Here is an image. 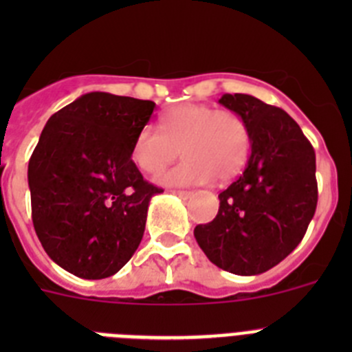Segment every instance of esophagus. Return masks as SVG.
<instances>
[{
  "instance_id": "obj_1",
  "label": "esophagus",
  "mask_w": 352,
  "mask_h": 352,
  "mask_svg": "<svg viewBox=\"0 0 352 352\" xmlns=\"http://www.w3.org/2000/svg\"><path fill=\"white\" fill-rule=\"evenodd\" d=\"M173 192H174V194H176V195H179V197H183V199L190 197V195H192L190 190H173Z\"/></svg>"
}]
</instances>
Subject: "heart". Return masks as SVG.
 <instances>
[{
    "mask_svg": "<svg viewBox=\"0 0 352 352\" xmlns=\"http://www.w3.org/2000/svg\"><path fill=\"white\" fill-rule=\"evenodd\" d=\"M250 129L234 111L204 104H182L162 116V129L146 125L135 135L133 164L142 173H160L185 155V160L162 173L158 183L167 186L203 185L217 179L227 183L245 167L250 155Z\"/></svg>",
    "mask_w": 352,
    "mask_h": 352,
    "instance_id": "heart-1",
    "label": "heart"
}]
</instances>
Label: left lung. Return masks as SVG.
Instances as JSON below:
<instances>
[{"label":"left lung","mask_w":352,"mask_h":352,"mask_svg":"<svg viewBox=\"0 0 352 352\" xmlns=\"http://www.w3.org/2000/svg\"><path fill=\"white\" fill-rule=\"evenodd\" d=\"M247 121L252 153L220 192L219 213L194 236L208 259L234 275H259L284 261L316 213V151L284 109L243 93L220 98Z\"/></svg>","instance_id":"obj_1"}]
</instances>
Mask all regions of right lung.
I'll return each instance as SVG.
<instances>
[{"label": "right lung", "instance_id": "right-lung-1", "mask_svg": "<svg viewBox=\"0 0 352 352\" xmlns=\"http://www.w3.org/2000/svg\"><path fill=\"white\" fill-rule=\"evenodd\" d=\"M155 102L93 91L49 118L30 158L31 219L43 250L72 275L120 272L144 234L149 201L164 192L132 160Z\"/></svg>", "mask_w": 352, "mask_h": 352}]
</instances>
